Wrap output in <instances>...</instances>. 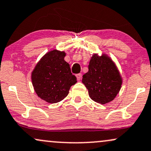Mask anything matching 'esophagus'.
<instances>
[{
    "instance_id": "esophagus-1",
    "label": "esophagus",
    "mask_w": 151,
    "mask_h": 151,
    "mask_svg": "<svg viewBox=\"0 0 151 151\" xmlns=\"http://www.w3.org/2000/svg\"><path fill=\"white\" fill-rule=\"evenodd\" d=\"M76 77H77V79L78 81H80L81 79V78H82V74L81 73H79L77 74H76Z\"/></svg>"
}]
</instances>
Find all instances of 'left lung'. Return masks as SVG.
Listing matches in <instances>:
<instances>
[{
	"instance_id": "8db88e82",
	"label": "left lung",
	"mask_w": 151,
	"mask_h": 151,
	"mask_svg": "<svg viewBox=\"0 0 151 151\" xmlns=\"http://www.w3.org/2000/svg\"><path fill=\"white\" fill-rule=\"evenodd\" d=\"M82 83L93 101L101 104L108 103L116 97L122 83L119 70L108 56L92 55L88 71L83 75Z\"/></svg>"
}]
</instances>
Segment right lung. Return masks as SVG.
Wrapping results in <instances>:
<instances>
[{"mask_svg":"<svg viewBox=\"0 0 151 151\" xmlns=\"http://www.w3.org/2000/svg\"><path fill=\"white\" fill-rule=\"evenodd\" d=\"M65 52L53 50L40 60L32 73L34 91L39 97L50 103L60 102L68 95L77 78L65 61Z\"/></svg>","mask_w":151,"mask_h":151,"instance_id":"add662e5","label":"right lung"}]
</instances>
